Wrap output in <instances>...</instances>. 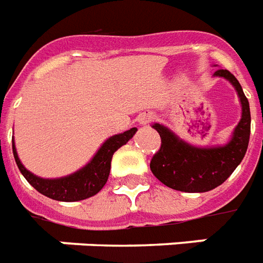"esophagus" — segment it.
Returning <instances> with one entry per match:
<instances>
[{"label":"esophagus","mask_w":263,"mask_h":263,"mask_svg":"<svg viewBox=\"0 0 263 263\" xmlns=\"http://www.w3.org/2000/svg\"><path fill=\"white\" fill-rule=\"evenodd\" d=\"M151 121H155V116H152V114H143L139 118V124H149Z\"/></svg>","instance_id":"obj_1"}]
</instances>
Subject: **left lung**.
I'll return each instance as SVG.
<instances>
[{
	"label": "left lung",
	"instance_id": "1",
	"mask_svg": "<svg viewBox=\"0 0 263 263\" xmlns=\"http://www.w3.org/2000/svg\"><path fill=\"white\" fill-rule=\"evenodd\" d=\"M215 77L224 78L235 87L242 108L241 120L229 143L215 147L192 146L164 125L153 124L161 138V146L152 157L151 170L157 180L177 191H211L223 184L246 156L251 134L248 99L231 72L217 69Z\"/></svg>",
	"mask_w": 263,
	"mask_h": 263
}]
</instances>
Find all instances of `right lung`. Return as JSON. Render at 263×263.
<instances>
[{"label":"right lung","instance_id":"right-lung-1","mask_svg":"<svg viewBox=\"0 0 263 263\" xmlns=\"http://www.w3.org/2000/svg\"><path fill=\"white\" fill-rule=\"evenodd\" d=\"M137 131V128H131V129L122 132V134L108 138L103 143L102 147L97 151L96 155L93 156L90 163H87L83 168L73 173L71 176L61 177V178H52V180L40 178V177L34 176L30 171L26 170L17 157L16 147H15V143L12 141L13 157H15L17 168L21 170L23 177L40 194L51 198L54 201H82V199L96 195L97 192L104 186V184L108 180L114 152L120 149L122 145H125L126 142L135 135Z\"/></svg>","mask_w":263,"mask_h":263}]
</instances>
